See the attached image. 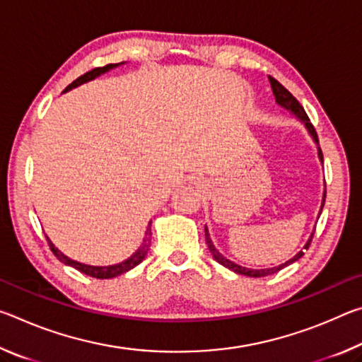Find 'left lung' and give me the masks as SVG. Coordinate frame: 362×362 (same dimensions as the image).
Here are the masks:
<instances>
[{
	"label": "left lung",
	"mask_w": 362,
	"mask_h": 362,
	"mask_svg": "<svg viewBox=\"0 0 362 362\" xmlns=\"http://www.w3.org/2000/svg\"><path fill=\"white\" fill-rule=\"evenodd\" d=\"M268 79H269V84H272V90H273L274 99H276V102H278L279 105L283 107V108L289 110V112H292L293 115H297V118H298V119H302V121L305 122L306 129H308V132L311 134V136H313L315 142H316L317 145H320V139H317V134H316L315 126L311 124V122H310L308 115L305 113V110H303V107H302V105H300L298 100H297L296 97H293V95L289 93V90H287V89L284 88L283 84H281L279 81H276V79L272 78V76H268ZM320 159L322 161V151H321V148H320ZM324 201H326V193H324ZM324 201H322V203H324ZM322 206H324V204H322ZM321 211H322V207H321ZM204 231H206V244H207V247H209V250H211V254H212L214 259H216V260L220 263V265L226 267L228 269H231V272H235V273H238V274H244V276H250V278H262V276H268V274H273V273H278V272H281V269L286 268L287 265H291V263H293L296 260H298L300 257L303 255V250H300V252H298L296 257H293V259H291L289 262H286V263H283V265H279V267H273V268H265V269H250V268H244V267L236 265L235 262H231V260H228V259H225V257H223L222 254H220L216 247H214V244H212L211 238H209V233H207V228H204ZM311 240H313V235H311L310 241L306 243L305 249H308V247H310Z\"/></svg>",
	"instance_id": "left-lung-1"
}]
</instances>
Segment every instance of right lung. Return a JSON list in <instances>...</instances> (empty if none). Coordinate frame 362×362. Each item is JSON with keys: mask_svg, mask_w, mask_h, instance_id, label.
Returning <instances> with one entry per match:
<instances>
[{"mask_svg": "<svg viewBox=\"0 0 362 362\" xmlns=\"http://www.w3.org/2000/svg\"><path fill=\"white\" fill-rule=\"evenodd\" d=\"M116 65H118V64H108L105 66H95V69L89 70L88 73H84V75L76 78L71 84L66 86L65 90H69L71 88H76V86L83 84L86 81H90V79H94L95 76H99L100 73H105L110 69H113V66H116ZM47 244H49V247H51L52 254L56 255L60 262H64L65 265H70L73 268H76L78 272L88 274V276H93V278H97V279H110V278L119 276V274L129 272V269H132L134 267H137L139 263L145 259V255H146V252H148L150 244H151V222L148 223V228H146V233H145V240L142 243V246L139 247L137 252L134 254L131 259H127L126 262L118 263V265H112V267H90V265H84V263L75 262V260L69 259V257H66V255H64L57 247H54V244L49 241V240H47Z\"/></svg>", "mask_w": 362, "mask_h": 362, "instance_id": "add662e5", "label": "right lung"}]
</instances>
